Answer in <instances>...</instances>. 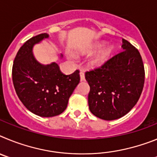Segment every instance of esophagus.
<instances>
[{
	"label": "esophagus",
	"instance_id": "34e87169",
	"mask_svg": "<svg viewBox=\"0 0 157 157\" xmlns=\"http://www.w3.org/2000/svg\"><path fill=\"white\" fill-rule=\"evenodd\" d=\"M80 80L81 81H85V74L83 71H80Z\"/></svg>",
	"mask_w": 157,
	"mask_h": 157
}]
</instances>
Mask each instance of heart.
I'll list each match as a JSON object with an SVG mask.
<instances>
[{"mask_svg":"<svg viewBox=\"0 0 157 157\" xmlns=\"http://www.w3.org/2000/svg\"><path fill=\"white\" fill-rule=\"evenodd\" d=\"M103 45V43H98V45H96L95 48H100L101 46H102ZM112 51H113V48L111 45H108L105 48H102L101 51L98 52V53L96 54L95 56L90 59V63L91 66L93 67H98L101 66V65L103 64L104 63L109 59V58L110 57L111 54L112 53ZM69 57H71L70 55H68Z\"/></svg>","mask_w":157,"mask_h":157,"instance_id":"1","label":"heart"}]
</instances>
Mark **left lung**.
<instances>
[{
	"mask_svg": "<svg viewBox=\"0 0 157 157\" xmlns=\"http://www.w3.org/2000/svg\"><path fill=\"white\" fill-rule=\"evenodd\" d=\"M122 47L125 50L85 73L90 87L89 109L102 120H114L127 114L143 90L145 68L139 51L125 39Z\"/></svg>",
	"mask_w": 157,
	"mask_h": 157,
	"instance_id": "8db88e82",
	"label": "left lung"
}]
</instances>
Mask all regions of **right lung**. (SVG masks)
I'll list each match as a JSON object with an SVG mask.
<instances>
[{
  "label": "right lung",
  "mask_w": 157,
  "mask_h": 157,
  "mask_svg": "<svg viewBox=\"0 0 157 157\" xmlns=\"http://www.w3.org/2000/svg\"><path fill=\"white\" fill-rule=\"evenodd\" d=\"M47 37V34H41L27 40L18 51L12 66L18 98L29 111L41 117L61 114L80 81L78 70L66 75L57 63L42 65L36 60L33 46Z\"/></svg>",
  "instance_id": "obj_1"
}]
</instances>
